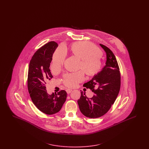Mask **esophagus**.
Returning <instances> with one entry per match:
<instances>
[{"mask_svg": "<svg viewBox=\"0 0 149 149\" xmlns=\"http://www.w3.org/2000/svg\"><path fill=\"white\" fill-rule=\"evenodd\" d=\"M66 92H67L68 94H70V93L72 92V89H67L66 90Z\"/></svg>", "mask_w": 149, "mask_h": 149, "instance_id": "esophagus-1", "label": "esophagus"}]
</instances>
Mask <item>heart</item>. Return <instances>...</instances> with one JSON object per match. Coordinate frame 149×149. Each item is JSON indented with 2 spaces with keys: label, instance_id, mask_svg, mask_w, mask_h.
I'll return each mask as SVG.
<instances>
[{
  "label": "heart",
  "instance_id": "1",
  "mask_svg": "<svg viewBox=\"0 0 149 149\" xmlns=\"http://www.w3.org/2000/svg\"><path fill=\"white\" fill-rule=\"evenodd\" d=\"M72 53L81 59L79 68L81 69L85 74L93 77L99 73L102 69V64L100 60L102 52L93 43L81 41L73 43L71 46ZM66 57V52L63 48H58L52 57V69L54 71L59 70L64 64ZM84 79V74L79 71L65 75L63 78L64 84L68 87H74L78 83Z\"/></svg>",
  "mask_w": 149,
  "mask_h": 149
}]
</instances>
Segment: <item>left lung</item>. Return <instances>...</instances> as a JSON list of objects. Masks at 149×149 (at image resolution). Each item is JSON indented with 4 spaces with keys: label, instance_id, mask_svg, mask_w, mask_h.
<instances>
[{
    "label": "left lung",
    "instance_id": "8db88e82",
    "mask_svg": "<svg viewBox=\"0 0 149 149\" xmlns=\"http://www.w3.org/2000/svg\"><path fill=\"white\" fill-rule=\"evenodd\" d=\"M106 53V65L98 74L83 86L92 90L94 95L89 98L81 92L78 100L80 112L86 117L98 118L109 110L120 90V68L113 52L107 46L99 44Z\"/></svg>",
    "mask_w": 149,
    "mask_h": 149
}]
</instances>
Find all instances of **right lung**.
Segmentation results:
<instances>
[{"instance_id": "add662e5", "label": "right lung", "mask_w": 149, "mask_h": 149, "mask_svg": "<svg viewBox=\"0 0 149 149\" xmlns=\"http://www.w3.org/2000/svg\"><path fill=\"white\" fill-rule=\"evenodd\" d=\"M57 46L58 44L54 41L45 44L34 54L29 64L27 85L31 98L40 111L49 115L59 112L67 97L64 90L49 94L45 86L53 77L50 63Z\"/></svg>"}]
</instances>
